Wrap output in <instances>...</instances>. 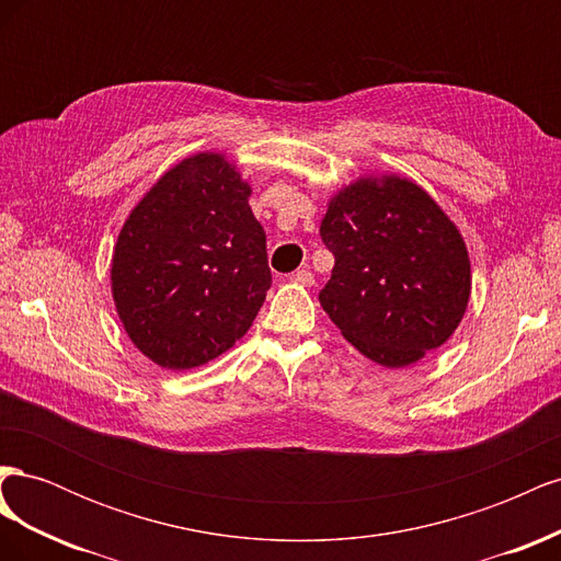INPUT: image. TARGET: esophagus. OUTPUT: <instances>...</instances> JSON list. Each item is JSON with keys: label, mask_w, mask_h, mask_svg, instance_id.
Masks as SVG:
<instances>
[{"label": "esophagus", "mask_w": 561, "mask_h": 561, "mask_svg": "<svg viewBox=\"0 0 561 561\" xmlns=\"http://www.w3.org/2000/svg\"><path fill=\"white\" fill-rule=\"evenodd\" d=\"M290 280L295 283V285H301V287H311L316 280H313V274L311 271H307V268H297V271H293L290 274Z\"/></svg>", "instance_id": "34e87169"}]
</instances>
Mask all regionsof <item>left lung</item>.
I'll list each match as a JSON object with an SVG mask.
<instances>
[{"label": "left lung", "instance_id": "1", "mask_svg": "<svg viewBox=\"0 0 561 561\" xmlns=\"http://www.w3.org/2000/svg\"><path fill=\"white\" fill-rule=\"evenodd\" d=\"M320 236L334 254L320 307L365 358L410 367L456 332L472 287L468 248L414 180L367 173L344 184Z\"/></svg>", "mask_w": 561, "mask_h": 561}]
</instances>
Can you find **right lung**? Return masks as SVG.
I'll return each mask as SVG.
<instances>
[{
  "label": "right lung",
  "instance_id": "obj_1",
  "mask_svg": "<svg viewBox=\"0 0 561 561\" xmlns=\"http://www.w3.org/2000/svg\"><path fill=\"white\" fill-rule=\"evenodd\" d=\"M252 186L219 151L178 161L116 236L110 283L118 320L163 369H192L250 330L271 287Z\"/></svg>",
  "mask_w": 561,
  "mask_h": 561
}]
</instances>
